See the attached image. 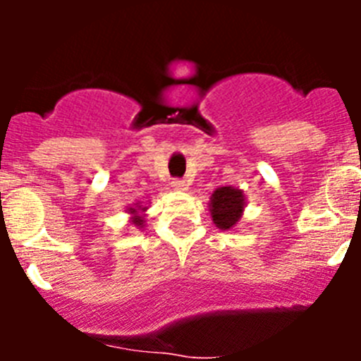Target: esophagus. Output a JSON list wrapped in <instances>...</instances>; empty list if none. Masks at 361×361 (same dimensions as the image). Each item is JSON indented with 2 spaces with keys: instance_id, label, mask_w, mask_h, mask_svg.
<instances>
[{
  "instance_id": "34e87169",
  "label": "esophagus",
  "mask_w": 361,
  "mask_h": 361,
  "mask_svg": "<svg viewBox=\"0 0 361 361\" xmlns=\"http://www.w3.org/2000/svg\"><path fill=\"white\" fill-rule=\"evenodd\" d=\"M171 188H173L175 191H186L188 190V184L184 183V180H173V183H171Z\"/></svg>"
}]
</instances>
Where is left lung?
<instances>
[{"label":"left lung","instance_id":"left-lung-1","mask_svg":"<svg viewBox=\"0 0 361 361\" xmlns=\"http://www.w3.org/2000/svg\"><path fill=\"white\" fill-rule=\"evenodd\" d=\"M213 224L222 231H231L240 222L245 208V193L235 186L216 188L209 197Z\"/></svg>","mask_w":361,"mask_h":361}]
</instances>
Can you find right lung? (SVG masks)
I'll use <instances>...</instances> for the list:
<instances>
[{"label": "right lung", "mask_w": 361, "mask_h": 361, "mask_svg": "<svg viewBox=\"0 0 361 361\" xmlns=\"http://www.w3.org/2000/svg\"><path fill=\"white\" fill-rule=\"evenodd\" d=\"M146 209H148V206L142 202H135L132 204V206H128V208H126V213L130 215V220H128L130 224L135 226V228H145Z\"/></svg>", "instance_id": "right-lung-1"}]
</instances>
